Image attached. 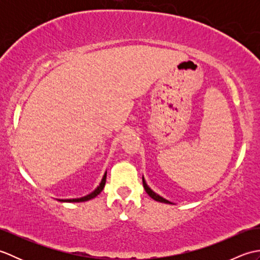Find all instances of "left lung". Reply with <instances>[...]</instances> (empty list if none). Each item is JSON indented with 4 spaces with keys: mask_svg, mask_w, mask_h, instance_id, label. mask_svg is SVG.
Returning a JSON list of instances; mask_svg holds the SVG:
<instances>
[{
    "mask_svg": "<svg viewBox=\"0 0 260 260\" xmlns=\"http://www.w3.org/2000/svg\"><path fill=\"white\" fill-rule=\"evenodd\" d=\"M143 185H144V189H145V191H146L147 194L150 196L152 199H154V200H155V201L163 202V203H171L170 201H168V200H167V199H164V198H162L161 196L156 194L155 192H154L153 190H151V189H150V186H148V185L146 184V182H145L144 178H143Z\"/></svg>",
    "mask_w": 260,
    "mask_h": 260,
    "instance_id": "1",
    "label": "left lung"
}]
</instances>
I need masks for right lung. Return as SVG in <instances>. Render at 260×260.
Instances as JSON below:
<instances>
[{
  "mask_svg": "<svg viewBox=\"0 0 260 260\" xmlns=\"http://www.w3.org/2000/svg\"><path fill=\"white\" fill-rule=\"evenodd\" d=\"M106 176H107V172H105L103 179H102L101 184H99L91 193H89V194H87V196L82 197V198H78V199H64V200H59V201H61V202H84V201L90 200V199L96 198L104 189L105 183H106Z\"/></svg>",
  "mask_w": 260,
  "mask_h": 260,
  "instance_id": "obj_1",
  "label": "right lung"
}]
</instances>
